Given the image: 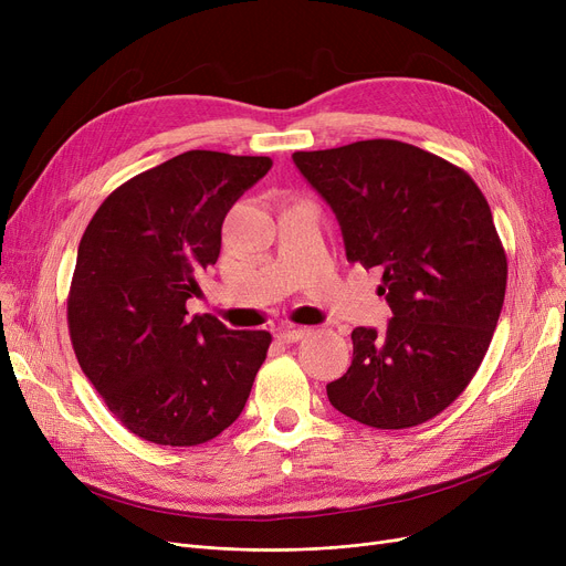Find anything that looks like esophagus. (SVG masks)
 Segmentation results:
<instances>
[{
  "label": "esophagus",
  "instance_id": "1",
  "mask_svg": "<svg viewBox=\"0 0 566 566\" xmlns=\"http://www.w3.org/2000/svg\"><path fill=\"white\" fill-rule=\"evenodd\" d=\"M305 335H310V328H301V325H284V328L277 333V339L284 344L301 342Z\"/></svg>",
  "mask_w": 566,
  "mask_h": 566
}]
</instances>
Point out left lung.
Listing matches in <instances>:
<instances>
[{
	"mask_svg": "<svg viewBox=\"0 0 566 566\" xmlns=\"http://www.w3.org/2000/svg\"><path fill=\"white\" fill-rule=\"evenodd\" d=\"M335 211L346 259L380 268L392 321L355 328L331 403L374 429L418 427L478 374L507 289V254L486 197L457 165L397 139L293 154Z\"/></svg>",
	"mask_w": 566,
	"mask_h": 566,
	"instance_id": "8db88e82",
	"label": "left lung"
}]
</instances>
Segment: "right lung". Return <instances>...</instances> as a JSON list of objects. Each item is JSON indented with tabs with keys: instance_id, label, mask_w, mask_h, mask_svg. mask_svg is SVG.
Wrapping results in <instances>:
<instances>
[{
	"instance_id": "1",
	"label": "right lung",
	"mask_w": 566,
	"mask_h": 566,
	"mask_svg": "<svg viewBox=\"0 0 566 566\" xmlns=\"http://www.w3.org/2000/svg\"><path fill=\"white\" fill-rule=\"evenodd\" d=\"M265 156L186 151L118 186L84 229L69 331L84 376L130 433L192 448L238 420L273 337L188 316L229 208Z\"/></svg>"
}]
</instances>
